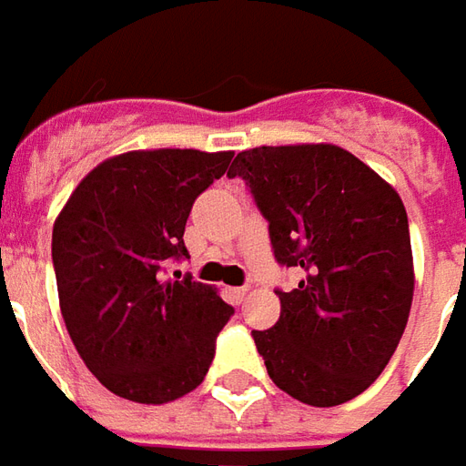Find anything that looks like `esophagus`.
<instances>
[{
	"instance_id": "obj_1",
	"label": "esophagus",
	"mask_w": 466,
	"mask_h": 466,
	"mask_svg": "<svg viewBox=\"0 0 466 466\" xmlns=\"http://www.w3.org/2000/svg\"><path fill=\"white\" fill-rule=\"evenodd\" d=\"M250 289L248 286H238V289H233V296H236V301H243L246 299V293H248Z\"/></svg>"
}]
</instances>
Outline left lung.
Wrapping results in <instances>:
<instances>
[{
  "label": "left lung",
  "mask_w": 466,
  "mask_h": 466,
  "mask_svg": "<svg viewBox=\"0 0 466 466\" xmlns=\"http://www.w3.org/2000/svg\"><path fill=\"white\" fill-rule=\"evenodd\" d=\"M236 175L268 220L279 266L301 270L296 289L276 291V326L253 331L268 376L311 407L359 397L397 351L411 309L401 198L336 145L243 150L228 170Z\"/></svg>",
  "instance_id": "8db88e82"
}]
</instances>
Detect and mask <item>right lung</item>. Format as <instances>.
Instances as JSON below:
<instances>
[{
  "label": "right lung",
  "mask_w": 466,
  "mask_h": 466,
  "mask_svg": "<svg viewBox=\"0 0 466 466\" xmlns=\"http://www.w3.org/2000/svg\"><path fill=\"white\" fill-rule=\"evenodd\" d=\"M233 153L135 150L92 170L52 230V263L69 339L112 394L165 404L193 391L216 356L233 306L193 276L187 216Z\"/></svg>",
  "instance_id": "1"
}]
</instances>
